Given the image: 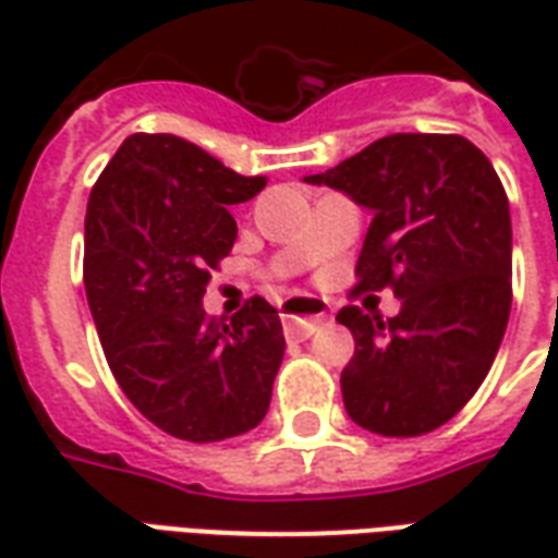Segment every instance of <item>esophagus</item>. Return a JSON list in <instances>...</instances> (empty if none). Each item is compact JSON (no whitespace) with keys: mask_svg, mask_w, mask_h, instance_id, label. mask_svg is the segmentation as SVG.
I'll return each mask as SVG.
<instances>
[{"mask_svg":"<svg viewBox=\"0 0 558 558\" xmlns=\"http://www.w3.org/2000/svg\"><path fill=\"white\" fill-rule=\"evenodd\" d=\"M283 328H287V338L304 340L314 335L316 328L331 319V314L326 311V304L319 299H311V295H295L283 307Z\"/></svg>","mask_w":558,"mask_h":558,"instance_id":"34e87169","label":"esophagus"}]
</instances>
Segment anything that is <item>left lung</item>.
<instances>
[{
    "label": "left lung",
    "instance_id": "left-lung-1",
    "mask_svg": "<svg viewBox=\"0 0 558 558\" xmlns=\"http://www.w3.org/2000/svg\"><path fill=\"white\" fill-rule=\"evenodd\" d=\"M374 220L355 292L391 287L400 314H338L355 338L340 374L343 407L364 430L421 436L463 410L502 343L511 314V211L478 146L457 134H391L304 175Z\"/></svg>",
    "mask_w": 558,
    "mask_h": 558
}]
</instances>
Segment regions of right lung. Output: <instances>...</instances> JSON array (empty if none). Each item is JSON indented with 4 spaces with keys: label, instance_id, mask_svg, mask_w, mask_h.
Segmentation results:
<instances>
[{
    "label": "right lung",
    "instance_id": "obj_1",
    "mask_svg": "<svg viewBox=\"0 0 558 558\" xmlns=\"http://www.w3.org/2000/svg\"><path fill=\"white\" fill-rule=\"evenodd\" d=\"M266 175H239L175 134H131L86 206L83 283L104 355L128 400L187 442H220L266 418L283 328L266 299L230 323L206 316L211 268L232 251L230 206Z\"/></svg>",
    "mask_w": 558,
    "mask_h": 558
}]
</instances>
